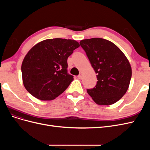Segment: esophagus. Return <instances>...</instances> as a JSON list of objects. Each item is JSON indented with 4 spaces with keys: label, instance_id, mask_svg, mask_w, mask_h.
Instances as JSON below:
<instances>
[{
    "label": "esophagus",
    "instance_id": "obj_1",
    "mask_svg": "<svg viewBox=\"0 0 150 150\" xmlns=\"http://www.w3.org/2000/svg\"><path fill=\"white\" fill-rule=\"evenodd\" d=\"M78 78L79 79H83V74L80 73V74L78 75Z\"/></svg>",
    "mask_w": 150,
    "mask_h": 150
}]
</instances>
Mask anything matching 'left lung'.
<instances>
[{
    "label": "left lung",
    "mask_w": 150,
    "mask_h": 150,
    "mask_svg": "<svg viewBox=\"0 0 150 150\" xmlns=\"http://www.w3.org/2000/svg\"><path fill=\"white\" fill-rule=\"evenodd\" d=\"M80 45L97 74L96 85L87 92L99 105L119 101L128 89L131 67L125 54L115 44L102 38L82 40Z\"/></svg>",
    "instance_id": "left-lung-1"
}]
</instances>
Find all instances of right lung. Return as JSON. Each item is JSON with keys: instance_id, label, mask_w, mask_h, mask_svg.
I'll list each match as a JSON object with an SVG mask.
<instances>
[{"instance_id": "1", "label": "right lung", "mask_w": 150, "mask_h": 150, "mask_svg": "<svg viewBox=\"0 0 150 150\" xmlns=\"http://www.w3.org/2000/svg\"><path fill=\"white\" fill-rule=\"evenodd\" d=\"M79 47L74 40L61 38L44 40L34 46L21 66L27 91L42 101L59 96L74 79L67 72V58Z\"/></svg>"}]
</instances>
